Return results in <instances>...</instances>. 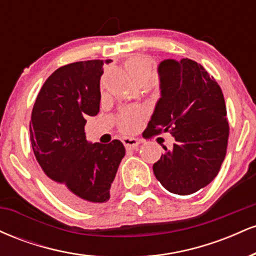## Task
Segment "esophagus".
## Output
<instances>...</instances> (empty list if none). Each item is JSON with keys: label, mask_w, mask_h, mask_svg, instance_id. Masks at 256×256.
<instances>
[{"label": "esophagus", "mask_w": 256, "mask_h": 256, "mask_svg": "<svg viewBox=\"0 0 256 256\" xmlns=\"http://www.w3.org/2000/svg\"><path fill=\"white\" fill-rule=\"evenodd\" d=\"M122 143H124L125 148L131 150V149H136L140 146V140L134 137H124L122 138Z\"/></svg>", "instance_id": "34e87169"}]
</instances>
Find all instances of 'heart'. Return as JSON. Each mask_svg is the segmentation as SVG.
<instances>
[{"instance_id": "b5f03b06", "label": "heart", "mask_w": 256, "mask_h": 256, "mask_svg": "<svg viewBox=\"0 0 256 256\" xmlns=\"http://www.w3.org/2000/svg\"><path fill=\"white\" fill-rule=\"evenodd\" d=\"M125 67L132 80L138 86L140 85L146 86L152 82V67L150 61L146 56H140V55L131 56L125 62ZM140 122H142V112L128 110H125L120 116L119 126L124 132H132L140 126Z\"/></svg>"}]
</instances>
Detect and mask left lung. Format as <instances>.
<instances>
[{"mask_svg": "<svg viewBox=\"0 0 256 256\" xmlns=\"http://www.w3.org/2000/svg\"><path fill=\"white\" fill-rule=\"evenodd\" d=\"M160 98L146 136L170 132L176 143L152 165L155 177L170 192L190 195L218 174L228 140L222 89L201 64L166 58L158 66Z\"/></svg>", "mask_w": 256, "mask_h": 256, "instance_id": "8db88e82", "label": "left lung"}]
</instances>
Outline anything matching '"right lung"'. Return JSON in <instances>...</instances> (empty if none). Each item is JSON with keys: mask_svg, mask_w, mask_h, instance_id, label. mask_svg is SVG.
Wrapping results in <instances>:
<instances>
[{"mask_svg": "<svg viewBox=\"0 0 256 256\" xmlns=\"http://www.w3.org/2000/svg\"><path fill=\"white\" fill-rule=\"evenodd\" d=\"M104 62L79 61L58 68L43 84L31 114L34 156L54 194L76 208H94L110 200L125 156L120 140L102 144L85 136L88 116L100 110Z\"/></svg>", "mask_w": 256, "mask_h": 256, "instance_id": "1", "label": "right lung"}]
</instances>
